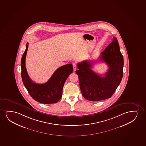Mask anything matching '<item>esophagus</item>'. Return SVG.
<instances>
[{"instance_id": "34e87169", "label": "esophagus", "mask_w": 146, "mask_h": 146, "mask_svg": "<svg viewBox=\"0 0 146 146\" xmlns=\"http://www.w3.org/2000/svg\"><path fill=\"white\" fill-rule=\"evenodd\" d=\"M73 69L74 71H75L77 69V65H76V63H73Z\"/></svg>"}]
</instances>
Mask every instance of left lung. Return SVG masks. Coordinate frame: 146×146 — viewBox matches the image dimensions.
I'll return each instance as SVG.
<instances>
[{
    "instance_id": "left-lung-1",
    "label": "left lung",
    "mask_w": 146,
    "mask_h": 146,
    "mask_svg": "<svg viewBox=\"0 0 146 146\" xmlns=\"http://www.w3.org/2000/svg\"><path fill=\"white\" fill-rule=\"evenodd\" d=\"M100 60L108 65V72L101 77L91 68L93 63L84 61L78 63L76 71L82 94L90 101L108 99L113 95L123 77L124 60L117 39L113 36L111 42L101 53Z\"/></svg>"
}]
</instances>
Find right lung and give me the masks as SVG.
<instances>
[{"label": "right lung", "instance_id": "add662e5", "mask_svg": "<svg viewBox=\"0 0 146 146\" xmlns=\"http://www.w3.org/2000/svg\"><path fill=\"white\" fill-rule=\"evenodd\" d=\"M28 44L27 42L21 59V77L24 85L34 100L44 104L56 103L62 97L63 86L67 78L73 72V65L68 64L58 68L46 83H35L29 77L25 66Z\"/></svg>", "mask_w": 146, "mask_h": 146}]
</instances>
